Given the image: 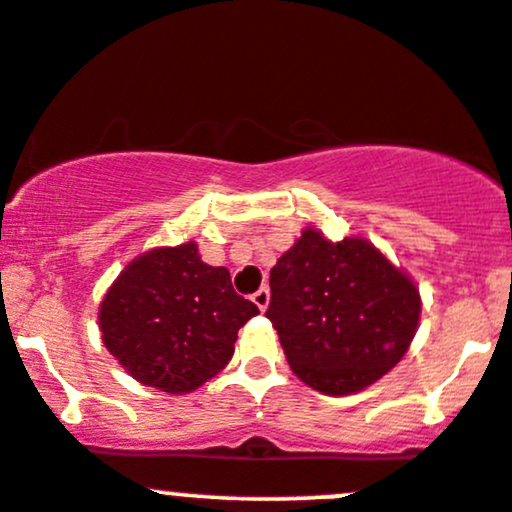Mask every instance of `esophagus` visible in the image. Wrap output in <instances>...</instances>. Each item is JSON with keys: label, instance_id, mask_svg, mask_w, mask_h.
<instances>
[{"label": "esophagus", "instance_id": "1", "mask_svg": "<svg viewBox=\"0 0 512 512\" xmlns=\"http://www.w3.org/2000/svg\"><path fill=\"white\" fill-rule=\"evenodd\" d=\"M252 303H255L260 311H265V308L269 306V289H267V286H262L260 291H255V294H252Z\"/></svg>", "mask_w": 512, "mask_h": 512}]
</instances>
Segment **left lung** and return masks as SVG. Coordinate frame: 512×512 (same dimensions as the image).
<instances>
[{
  "instance_id": "1",
  "label": "left lung",
  "mask_w": 512,
  "mask_h": 512,
  "mask_svg": "<svg viewBox=\"0 0 512 512\" xmlns=\"http://www.w3.org/2000/svg\"><path fill=\"white\" fill-rule=\"evenodd\" d=\"M265 316L289 367L328 396L362 391L401 362L420 294L367 240L340 243L308 228L269 272Z\"/></svg>"
}]
</instances>
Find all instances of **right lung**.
I'll use <instances>...</instances> for the list:
<instances>
[{
    "mask_svg": "<svg viewBox=\"0 0 512 512\" xmlns=\"http://www.w3.org/2000/svg\"><path fill=\"white\" fill-rule=\"evenodd\" d=\"M260 308L235 294L226 267L194 243L157 247L121 272L99 308L106 350L140 384L189 393L230 362L238 330Z\"/></svg>",
    "mask_w": 512,
    "mask_h": 512,
    "instance_id": "obj_1",
    "label": "right lung"
}]
</instances>
